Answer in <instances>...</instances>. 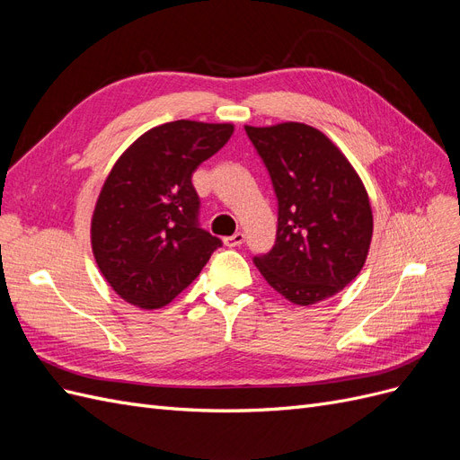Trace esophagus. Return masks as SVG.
<instances>
[{"instance_id": "34e87169", "label": "esophagus", "mask_w": 460, "mask_h": 460, "mask_svg": "<svg viewBox=\"0 0 460 460\" xmlns=\"http://www.w3.org/2000/svg\"><path fill=\"white\" fill-rule=\"evenodd\" d=\"M222 242H225V245H228V247H240L245 242V234L235 232L234 235H228V238H225Z\"/></svg>"}]
</instances>
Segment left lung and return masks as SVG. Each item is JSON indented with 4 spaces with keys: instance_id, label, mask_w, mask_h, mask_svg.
I'll return each mask as SVG.
<instances>
[{
    "instance_id": "obj_1",
    "label": "left lung",
    "mask_w": 460,
    "mask_h": 460,
    "mask_svg": "<svg viewBox=\"0 0 460 460\" xmlns=\"http://www.w3.org/2000/svg\"><path fill=\"white\" fill-rule=\"evenodd\" d=\"M278 199L276 243L255 267L288 301L314 305L355 280L372 240L363 180L323 132L301 122L245 127Z\"/></svg>"
}]
</instances>
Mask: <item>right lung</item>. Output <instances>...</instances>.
I'll use <instances>...</instances> for the list:
<instances>
[{
	"label": "right lung",
	"mask_w": 460,
	"mask_h": 460,
	"mask_svg": "<svg viewBox=\"0 0 460 460\" xmlns=\"http://www.w3.org/2000/svg\"><path fill=\"white\" fill-rule=\"evenodd\" d=\"M232 134L228 122H166L137 137L111 169L93 208L92 249L127 303L147 311L169 305L222 245L199 228L191 174Z\"/></svg>",
	"instance_id": "obj_1"
}]
</instances>
